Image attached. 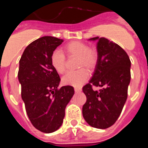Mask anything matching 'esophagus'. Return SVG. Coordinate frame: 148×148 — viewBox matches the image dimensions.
<instances>
[{
    "label": "esophagus",
    "mask_w": 148,
    "mask_h": 148,
    "mask_svg": "<svg viewBox=\"0 0 148 148\" xmlns=\"http://www.w3.org/2000/svg\"><path fill=\"white\" fill-rule=\"evenodd\" d=\"M74 90H75V92H79L82 91V87H75Z\"/></svg>",
    "instance_id": "34e87169"
}]
</instances>
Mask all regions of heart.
<instances>
[{
	"mask_svg": "<svg viewBox=\"0 0 148 148\" xmlns=\"http://www.w3.org/2000/svg\"><path fill=\"white\" fill-rule=\"evenodd\" d=\"M68 57H78L76 71L69 72L63 77L62 83L65 85L81 87L89 77L88 70L92 71L98 63V53L89 45L81 41H72L68 43L63 48ZM51 65L59 74H63L66 70V56L59 50H54L50 56ZM82 68H81L80 67Z\"/></svg>",
	"mask_w": 148,
	"mask_h": 148,
	"instance_id": "obj_1",
	"label": "heart"
}]
</instances>
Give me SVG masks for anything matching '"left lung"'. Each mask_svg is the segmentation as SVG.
<instances>
[{
    "label": "left lung",
    "instance_id": "obj_1",
    "mask_svg": "<svg viewBox=\"0 0 148 148\" xmlns=\"http://www.w3.org/2000/svg\"><path fill=\"white\" fill-rule=\"evenodd\" d=\"M90 40H98V63L92 78L82 89L87 97L82 114L90 126L106 129L118 119L127 98L130 60L119 45L105 38ZM92 86L102 89L93 90Z\"/></svg>",
    "mask_w": 148,
    "mask_h": 148
}]
</instances>
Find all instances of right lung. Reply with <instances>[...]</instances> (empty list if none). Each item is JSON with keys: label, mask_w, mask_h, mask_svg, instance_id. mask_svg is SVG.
Wrapping results in <instances>:
<instances>
[{"label": "right lung", "mask_w": 148, "mask_h": 148, "mask_svg": "<svg viewBox=\"0 0 148 148\" xmlns=\"http://www.w3.org/2000/svg\"><path fill=\"white\" fill-rule=\"evenodd\" d=\"M63 41L52 36L40 38L27 46L19 61L18 76L26 112L43 133H53L61 126L66 104L74 95L72 86L58 88L61 78L51 65V54Z\"/></svg>", "instance_id": "right-lung-1"}]
</instances>
